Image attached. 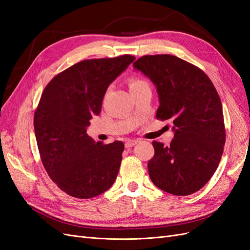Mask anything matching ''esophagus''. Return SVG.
Returning a JSON list of instances; mask_svg holds the SVG:
<instances>
[{"label": "esophagus", "mask_w": 250, "mask_h": 250, "mask_svg": "<svg viewBox=\"0 0 250 250\" xmlns=\"http://www.w3.org/2000/svg\"><path fill=\"white\" fill-rule=\"evenodd\" d=\"M137 143H138L137 140H128V141L125 143V147H126V148H130V147L134 146Z\"/></svg>", "instance_id": "obj_1"}]
</instances>
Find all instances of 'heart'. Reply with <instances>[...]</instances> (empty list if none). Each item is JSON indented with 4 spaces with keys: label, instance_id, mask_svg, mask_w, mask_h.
Instances as JSON below:
<instances>
[{
    "label": "heart",
    "instance_id": "obj_1",
    "mask_svg": "<svg viewBox=\"0 0 250 250\" xmlns=\"http://www.w3.org/2000/svg\"><path fill=\"white\" fill-rule=\"evenodd\" d=\"M143 83H146V82L144 81V80H141V79H131V81L129 83V86H130V88L131 87H135V86L143 84Z\"/></svg>",
    "mask_w": 250,
    "mask_h": 250
}]
</instances>
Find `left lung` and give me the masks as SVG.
<instances>
[{"mask_svg": "<svg viewBox=\"0 0 250 250\" xmlns=\"http://www.w3.org/2000/svg\"><path fill=\"white\" fill-rule=\"evenodd\" d=\"M156 87V118L172 120L170 146L152 142L150 179L177 196L199 191L218 168L225 144L221 100L202 70L172 55H146L133 63Z\"/></svg>", "mask_w": 250, "mask_h": 250, "instance_id": "left-lung-1", "label": "left lung"}]
</instances>
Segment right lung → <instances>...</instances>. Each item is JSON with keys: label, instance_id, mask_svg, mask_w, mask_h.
I'll return each instance as SVG.
<instances>
[{"label": "right lung", "instance_id": "add662e5", "mask_svg": "<svg viewBox=\"0 0 250 250\" xmlns=\"http://www.w3.org/2000/svg\"><path fill=\"white\" fill-rule=\"evenodd\" d=\"M134 56L83 60L56 75L43 89L34 131L44 169L59 188L88 199L107 191L118 176L124 144L103 145L86 133L103 97Z\"/></svg>", "mask_w": 250, "mask_h": 250}]
</instances>
